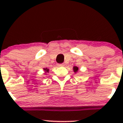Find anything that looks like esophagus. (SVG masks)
<instances>
[{"mask_svg":"<svg viewBox=\"0 0 123 123\" xmlns=\"http://www.w3.org/2000/svg\"><path fill=\"white\" fill-rule=\"evenodd\" d=\"M58 66H59V67H64V66H65V64H58Z\"/></svg>","mask_w":123,"mask_h":123,"instance_id":"obj_1","label":"esophagus"}]
</instances>
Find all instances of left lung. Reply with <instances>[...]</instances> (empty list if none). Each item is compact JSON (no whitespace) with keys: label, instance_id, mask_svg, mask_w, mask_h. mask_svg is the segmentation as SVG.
Returning <instances> with one entry per match:
<instances>
[{"label":"left lung","instance_id":"obj_1","mask_svg":"<svg viewBox=\"0 0 123 123\" xmlns=\"http://www.w3.org/2000/svg\"><path fill=\"white\" fill-rule=\"evenodd\" d=\"M73 71H74V73H76L77 72H78V71H79V68L76 66L73 67Z\"/></svg>","mask_w":123,"mask_h":123}]
</instances>
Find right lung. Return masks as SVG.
I'll list each match as a JSON object with an SVG mask.
<instances>
[{
	"label": "right lung",
	"instance_id": "add662e5",
	"mask_svg": "<svg viewBox=\"0 0 123 123\" xmlns=\"http://www.w3.org/2000/svg\"><path fill=\"white\" fill-rule=\"evenodd\" d=\"M43 70L44 71V74H46V73H49V69L47 68H43Z\"/></svg>",
	"mask_w": 123,
	"mask_h": 123
}]
</instances>
